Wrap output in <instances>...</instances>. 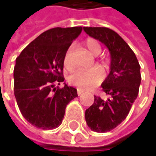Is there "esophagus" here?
<instances>
[{
  "instance_id": "obj_1",
  "label": "esophagus",
  "mask_w": 156,
  "mask_h": 156,
  "mask_svg": "<svg viewBox=\"0 0 156 156\" xmlns=\"http://www.w3.org/2000/svg\"><path fill=\"white\" fill-rule=\"evenodd\" d=\"M85 91L83 90V89H81V88H77V94L78 95H81V94L82 93H84Z\"/></svg>"
}]
</instances>
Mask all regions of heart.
Masks as SVG:
<instances>
[{
    "instance_id": "b5f03b06",
    "label": "heart",
    "mask_w": 156,
    "mask_h": 156,
    "mask_svg": "<svg viewBox=\"0 0 156 156\" xmlns=\"http://www.w3.org/2000/svg\"><path fill=\"white\" fill-rule=\"evenodd\" d=\"M85 45L94 55H99L101 52V46L96 40L91 38L86 40ZM63 66L67 69H71L73 68L71 48H69L64 55ZM103 76V70L99 66H94L88 69H78L75 71L69 76V82L71 85L81 89H88L98 85L102 81Z\"/></svg>"
}]
</instances>
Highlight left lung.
Listing matches in <instances>:
<instances>
[{
	"mask_svg": "<svg viewBox=\"0 0 156 156\" xmlns=\"http://www.w3.org/2000/svg\"><path fill=\"white\" fill-rule=\"evenodd\" d=\"M91 37L102 42L110 52V73L101 84L108 96L94 101L85 112L87 126L94 132L104 133L115 128L128 116L139 93L140 64L127 42L108 27H83Z\"/></svg>",
	"mask_w": 156,
	"mask_h": 156,
	"instance_id": "obj_1",
	"label": "left lung"
}]
</instances>
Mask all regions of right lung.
<instances>
[{
	"instance_id": "right-lung-1",
	"label": "right lung",
	"mask_w": 156,
	"mask_h": 156,
	"mask_svg": "<svg viewBox=\"0 0 156 156\" xmlns=\"http://www.w3.org/2000/svg\"><path fill=\"white\" fill-rule=\"evenodd\" d=\"M82 27H54L40 34L16 58L14 92L21 115L33 126L54 129L62 122L67 105L78 96L64 85L63 58Z\"/></svg>"
}]
</instances>
